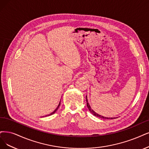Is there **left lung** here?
<instances>
[{"mask_svg":"<svg viewBox=\"0 0 149 149\" xmlns=\"http://www.w3.org/2000/svg\"><path fill=\"white\" fill-rule=\"evenodd\" d=\"M86 104H87V107H88V109H89V111H90V112L93 114V115H94L95 116H96V117H99V118H106V119H113V118H108V117H103V116H102V115H99V114H97V113H96L94 111H93V110L91 109V107H90V104H89V103L88 102V100H87V96H86Z\"/></svg>","mask_w":149,"mask_h":149,"instance_id":"left-lung-1","label":"left lung"}]
</instances>
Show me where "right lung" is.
I'll use <instances>...</instances> for the list:
<instances>
[{"mask_svg": "<svg viewBox=\"0 0 149 149\" xmlns=\"http://www.w3.org/2000/svg\"><path fill=\"white\" fill-rule=\"evenodd\" d=\"M60 104H61V102H59V105H58V107H57V108H56V109H55V110H54V111H53V112H52V113H50V114H49V115H48V116H49V115H52V114H53V113H55V112H56V111H57V110H58V108H59V106H60Z\"/></svg>", "mask_w": 149, "mask_h": 149, "instance_id": "add662e5", "label": "right lung"}]
</instances>
